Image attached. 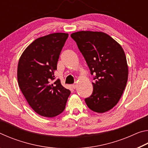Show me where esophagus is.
Returning <instances> with one entry per match:
<instances>
[{
    "label": "esophagus",
    "instance_id": "obj_1",
    "mask_svg": "<svg viewBox=\"0 0 148 148\" xmlns=\"http://www.w3.org/2000/svg\"><path fill=\"white\" fill-rule=\"evenodd\" d=\"M76 87H77V85H76V84L72 85V88H73V89H76Z\"/></svg>",
    "mask_w": 148,
    "mask_h": 148
}]
</instances>
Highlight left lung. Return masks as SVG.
Wrapping results in <instances>:
<instances>
[{
  "label": "left lung",
  "instance_id": "8db88e82",
  "mask_svg": "<svg viewBox=\"0 0 148 148\" xmlns=\"http://www.w3.org/2000/svg\"><path fill=\"white\" fill-rule=\"evenodd\" d=\"M95 75L93 91L86 103L92 111L104 113L116 106L128 79V66L122 47L102 32L79 31L71 34Z\"/></svg>",
  "mask_w": 148,
  "mask_h": 148
}]
</instances>
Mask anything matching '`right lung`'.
I'll use <instances>...</instances> for the list:
<instances>
[{
  "label": "right lung",
  "mask_w": 148,
  "mask_h": 148,
  "mask_svg": "<svg viewBox=\"0 0 148 148\" xmlns=\"http://www.w3.org/2000/svg\"><path fill=\"white\" fill-rule=\"evenodd\" d=\"M69 34L57 32L35 40L19 60L17 81L27 102L40 116L53 117L64 111L71 91L56 79L55 71Z\"/></svg>",
  "instance_id": "obj_1"
}]
</instances>
